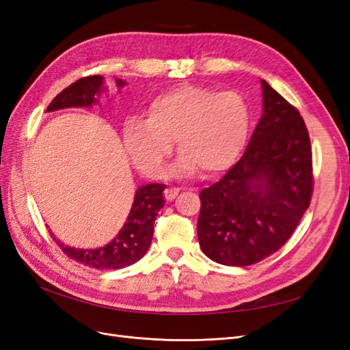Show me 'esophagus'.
<instances>
[{"label":"esophagus","mask_w":350,"mask_h":350,"mask_svg":"<svg viewBox=\"0 0 350 350\" xmlns=\"http://www.w3.org/2000/svg\"><path fill=\"white\" fill-rule=\"evenodd\" d=\"M178 194H179V188H166L165 189L166 201H172Z\"/></svg>","instance_id":"34e87169"}]
</instances>
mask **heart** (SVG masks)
I'll list each match as a JSON object with an SVG mask.
<instances>
[{
  "instance_id": "heart-1",
  "label": "heart",
  "mask_w": 350,
  "mask_h": 350,
  "mask_svg": "<svg viewBox=\"0 0 350 350\" xmlns=\"http://www.w3.org/2000/svg\"><path fill=\"white\" fill-rule=\"evenodd\" d=\"M250 133V108L234 90L216 92L196 84L167 90L147 108L146 120L124 124L122 144L137 171L153 178L172 152H178L172 174L204 178L225 172L237 162Z\"/></svg>"
}]
</instances>
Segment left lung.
I'll list each match as a JSON object with an SVG mask.
<instances>
[{"label": "left lung", "mask_w": 350, "mask_h": 350, "mask_svg": "<svg viewBox=\"0 0 350 350\" xmlns=\"http://www.w3.org/2000/svg\"><path fill=\"white\" fill-rule=\"evenodd\" d=\"M262 115L245 153L200 193V247L219 264L243 267L291 238L312 196V152L298 109L261 80Z\"/></svg>", "instance_id": "8db88e82"}]
</instances>
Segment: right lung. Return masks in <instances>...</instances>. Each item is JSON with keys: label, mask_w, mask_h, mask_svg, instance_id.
Here are the masks:
<instances>
[{"label": "right lung", "mask_w": 350, "mask_h": 350, "mask_svg": "<svg viewBox=\"0 0 350 350\" xmlns=\"http://www.w3.org/2000/svg\"><path fill=\"white\" fill-rule=\"evenodd\" d=\"M115 81L118 89L126 84L121 79H116ZM103 90H107V88H105L102 76L80 79L57 94V98L49 103L46 112L68 108H90L99 103L98 98ZM163 189V184H147L137 189L126 221L116 237L105 247L89 250L74 248L64 245L54 237V234L51 235L70 258L84 264V266L98 270H118L129 267L143 258L150 247L156 216L159 210L165 206Z\"/></svg>", "instance_id": "1"}]
</instances>
